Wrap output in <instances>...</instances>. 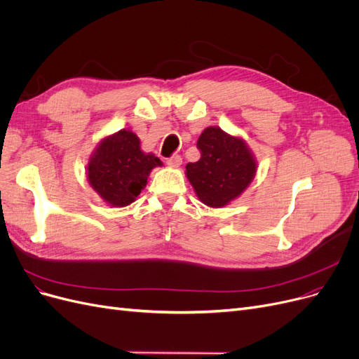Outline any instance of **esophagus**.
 <instances>
[{"instance_id": "esophagus-1", "label": "esophagus", "mask_w": 359, "mask_h": 359, "mask_svg": "<svg viewBox=\"0 0 359 359\" xmlns=\"http://www.w3.org/2000/svg\"><path fill=\"white\" fill-rule=\"evenodd\" d=\"M167 165L172 167V168H177L182 165V156L180 155H172L171 158L167 159Z\"/></svg>"}]
</instances>
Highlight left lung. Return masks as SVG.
<instances>
[{"label": "left lung", "instance_id": "1", "mask_svg": "<svg viewBox=\"0 0 359 359\" xmlns=\"http://www.w3.org/2000/svg\"><path fill=\"white\" fill-rule=\"evenodd\" d=\"M200 161L187 164V177L208 207L222 208L236 200L253 182L257 161L245 140L224 133L220 127H207L196 142Z\"/></svg>", "mask_w": 359, "mask_h": 359}]
</instances>
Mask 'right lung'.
I'll list each match as a JSON object with an SVG mask.
<instances>
[{
	"mask_svg": "<svg viewBox=\"0 0 359 359\" xmlns=\"http://www.w3.org/2000/svg\"><path fill=\"white\" fill-rule=\"evenodd\" d=\"M163 165L152 152L140 149V139L123 128L100 140L87 165V179L111 207H126L144 189L152 168Z\"/></svg>",
	"mask_w": 359,
	"mask_h": 359,
	"instance_id": "1",
	"label": "right lung"
}]
</instances>
